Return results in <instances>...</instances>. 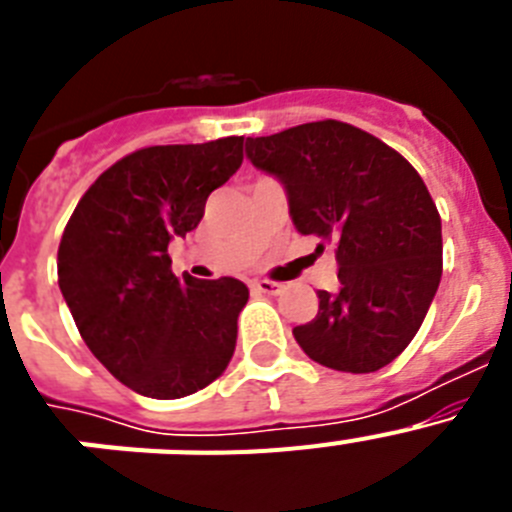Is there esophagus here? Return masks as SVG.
Segmentation results:
<instances>
[{"instance_id":"1","label":"esophagus","mask_w":512,"mask_h":512,"mask_svg":"<svg viewBox=\"0 0 512 512\" xmlns=\"http://www.w3.org/2000/svg\"><path fill=\"white\" fill-rule=\"evenodd\" d=\"M251 289H256L261 295H279V292H282V284L269 282V279H256V282L251 284Z\"/></svg>"}]
</instances>
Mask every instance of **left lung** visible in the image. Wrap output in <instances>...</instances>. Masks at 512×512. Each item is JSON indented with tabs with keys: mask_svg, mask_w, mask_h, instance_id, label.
I'll list each match as a JSON object with an SVG mask.
<instances>
[{
	"mask_svg": "<svg viewBox=\"0 0 512 512\" xmlns=\"http://www.w3.org/2000/svg\"><path fill=\"white\" fill-rule=\"evenodd\" d=\"M246 158L287 192L297 233L336 246L338 289L295 341L336 372H377L405 351L441 282V217L418 171L338 120L246 140Z\"/></svg>",
	"mask_w": 512,
	"mask_h": 512,
	"instance_id": "obj_1",
	"label": "left lung"
}]
</instances>
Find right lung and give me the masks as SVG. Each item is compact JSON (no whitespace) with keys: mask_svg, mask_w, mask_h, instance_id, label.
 <instances>
[{"mask_svg":"<svg viewBox=\"0 0 512 512\" xmlns=\"http://www.w3.org/2000/svg\"><path fill=\"white\" fill-rule=\"evenodd\" d=\"M243 138L151 146L87 189L58 246V287L81 338L138 395L176 400L225 372L248 302L241 279L171 274L169 243L200 225Z\"/></svg>","mask_w":512,"mask_h":512,"instance_id":"right-lung-1","label":"right lung"}]
</instances>
